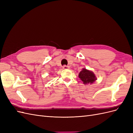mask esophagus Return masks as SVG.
<instances>
[{
  "label": "esophagus",
  "mask_w": 133,
  "mask_h": 133,
  "mask_svg": "<svg viewBox=\"0 0 133 133\" xmlns=\"http://www.w3.org/2000/svg\"><path fill=\"white\" fill-rule=\"evenodd\" d=\"M69 66H66V65H64L63 66V68L64 69H69Z\"/></svg>",
  "instance_id": "obj_1"
}]
</instances>
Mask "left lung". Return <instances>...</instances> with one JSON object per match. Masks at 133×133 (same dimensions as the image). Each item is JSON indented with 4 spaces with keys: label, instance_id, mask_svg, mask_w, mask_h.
Wrapping results in <instances>:
<instances>
[{
    "label": "left lung",
    "instance_id": "8db88e82",
    "mask_svg": "<svg viewBox=\"0 0 133 133\" xmlns=\"http://www.w3.org/2000/svg\"><path fill=\"white\" fill-rule=\"evenodd\" d=\"M78 76L85 85L93 84L97 80L93 72L87 69L86 68H83L82 71H80L79 73Z\"/></svg>",
    "mask_w": 133,
    "mask_h": 133
}]
</instances>
